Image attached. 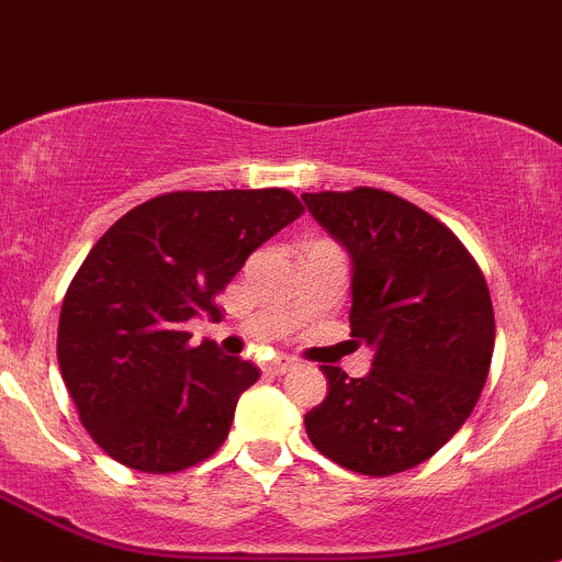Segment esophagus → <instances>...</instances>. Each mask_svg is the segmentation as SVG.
<instances>
[{"label":"esophagus","instance_id":"1","mask_svg":"<svg viewBox=\"0 0 562 562\" xmlns=\"http://www.w3.org/2000/svg\"><path fill=\"white\" fill-rule=\"evenodd\" d=\"M293 367H296V361H293L291 356H277V359H271L269 364H263V372L266 375H285V372H291Z\"/></svg>","mask_w":562,"mask_h":562}]
</instances>
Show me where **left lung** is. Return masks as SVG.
<instances>
[{
	"mask_svg": "<svg viewBox=\"0 0 562 562\" xmlns=\"http://www.w3.org/2000/svg\"><path fill=\"white\" fill-rule=\"evenodd\" d=\"M310 214L353 260L350 337L375 350L370 375L321 370L328 394L304 416L323 457L394 475L443 449L490 375L495 313L473 255L440 220L394 192H304Z\"/></svg>",
	"mask_w": 562,
	"mask_h": 562,
	"instance_id": "8db88e82",
	"label": "left lung"
}]
</instances>
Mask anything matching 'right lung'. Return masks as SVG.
I'll return each instance as SVG.
<instances>
[{
  "mask_svg": "<svg viewBox=\"0 0 562 562\" xmlns=\"http://www.w3.org/2000/svg\"><path fill=\"white\" fill-rule=\"evenodd\" d=\"M293 192H168L130 209L72 277L56 356L94 443L140 473H176L225 443L236 402L260 378L184 323L220 317L249 252L302 217Z\"/></svg>",
  "mask_w": 562,
  "mask_h": 562,
  "instance_id": "1",
  "label": "right lung"
}]
</instances>
